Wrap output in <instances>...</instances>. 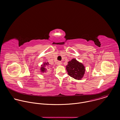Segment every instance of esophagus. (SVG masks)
<instances>
[{"instance_id":"1","label":"esophagus","mask_w":120,"mask_h":120,"mask_svg":"<svg viewBox=\"0 0 120 120\" xmlns=\"http://www.w3.org/2000/svg\"><path fill=\"white\" fill-rule=\"evenodd\" d=\"M57 64L58 65H60L62 64V62L61 61H58L57 63Z\"/></svg>"}]
</instances>
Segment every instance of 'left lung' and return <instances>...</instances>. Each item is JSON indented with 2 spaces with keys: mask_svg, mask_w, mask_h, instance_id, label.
Returning a JSON list of instances; mask_svg holds the SVG:
<instances>
[{
  "mask_svg": "<svg viewBox=\"0 0 120 120\" xmlns=\"http://www.w3.org/2000/svg\"><path fill=\"white\" fill-rule=\"evenodd\" d=\"M66 69L69 76L77 80H81L82 78L85 70L84 65L75 59L68 62Z\"/></svg>",
  "mask_w": 120,
  "mask_h": 120,
  "instance_id": "1",
  "label": "left lung"
}]
</instances>
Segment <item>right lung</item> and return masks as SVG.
<instances>
[{
  "mask_svg": "<svg viewBox=\"0 0 120 120\" xmlns=\"http://www.w3.org/2000/svg\"><path fill=\"white\" fill-rule=\"evenodd\" d=\"M48 64H49V63L47 62V63H44V64H43V65H42V66H42V67H41V72H42V73H44V72H45L46 69H45V67L46 65H48Z\"/></svg>",
  "mask_w": 120,
  "mask_h": 120,
  "instance_id": "add662e5",
  "label": "right lung"
}]
</instances>
